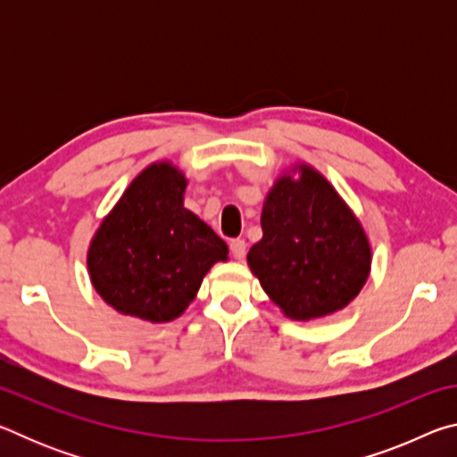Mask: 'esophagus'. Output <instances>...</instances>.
<instances>
[{
	"instance_id": "obj_1",
	"label": "esophagus",
	"mask_w": 457,
	"mask_h": 457,
	"mask_svg": "<svg viewBox=\"0 0 457 457\" xmlns=\"http://www.w3.org/2000/svg\"><path fill=\"white\" fill-rule=\"evenodd\" d=\"M229 252L231 256H234L236 260H244L245 258V242L244 239H231L229 242Z\"/></svg>"
}]
</instances>
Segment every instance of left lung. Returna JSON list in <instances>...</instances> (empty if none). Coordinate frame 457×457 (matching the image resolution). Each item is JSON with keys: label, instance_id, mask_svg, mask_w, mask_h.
I'll use <instances>...</instances> for the list:
<instances>
[{"label": "left lung", "instance_id": "left-lung-1", "mask_svg": "<svg viewBox=\"0 0 457 457\" xmlns=\"http://www.w3.org/2000/svg\"><path fill=\"white\" fill-rule=\"evenodd\" d=\"M280 177L262 210L264 237L247 253L253 276L286 316L320 319L361 292L370 247L359 220L314 169Z\"/></svg>", "mask_w": 457, "mask_h": 457}]
</instances>
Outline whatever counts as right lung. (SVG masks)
Here are the masks:
<instances>
[{"label": "right lung", "instance_id": "obj_1", "mask_svg": "<svg viewBox=\"0 0 457 457\" xmlns=\"http://www.w3.org/2000/svg\"><path fill=\"white\" fill-rule=\"evenodd\" d=\"M183 173L169 163L146 167L100 223L88 272L106 304L149 322L183 314L228 245L183 207Z\"/></svg>", "mask_w": 457, "mask_h": 457}]
</instances>
